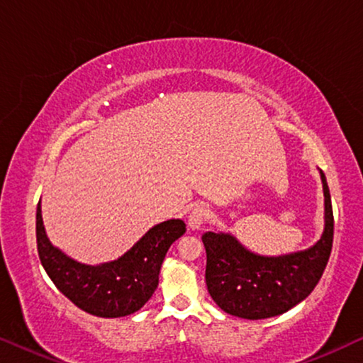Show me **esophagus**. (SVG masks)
I'll use <instances>...</instances> for the list:
<instances>
[{"mask_svg": "<svg viewBox=\"0 0 363 363\" xmlns=\"http://www.w3.org/2000/svg\"><path fill=\"white\" fill-rule=\"evenodd\" d=\"M210 216V210L205 205H196L188 215V226L191 230H200V228L205 225V221Z\"/></svg>", "mask_w": 363, "mask_h": 363, "instance_id": "1", "label": "esophagus"}]
</instances>
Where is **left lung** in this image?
Returning a JSON list of instances; mask_svg holds the SVG:
<instances>
[{"instance_id":"8db88e82","label":"left lung","mask_w":363,"mask_h":363,"mask_svg":"<svg viewBox=\"0 0 363 363\" xmlns=\"http://www.w3.org/2000/svg\"><path fill=\"white\" fill-rule=\"evenodd\" d=\"M324 190V231L314 246L282 256H261L230 233L208 231V292L226 314L241 319H267L284 314L314 291L322 277L334 241V213L329 185L319 170Z\"/></svg>"}]
</instances>
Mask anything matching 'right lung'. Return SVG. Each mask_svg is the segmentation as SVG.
I'll list each match as a JSON object with an SVG mask.
<instances>
[{
  "label": "right lung",
  "mask_w": 363,
  "mask_h": 363,
  "mask_svg": "<svg viewBox=\"0 0 363 363\" xmlns=\"http://www.w3.org/2000/svg\"><path fill=\"white\" fill-rule=\"evenodd\" d=\"M182 220L150 228L125 255L102 264H82L52 246L43 225L41 201L36 210L39 259L54 286L79 309L97 317H123L145 306L158 286L168 247L185 235Z\"/></svg>",
  "instance_id": "add662e5"
}]
</instances>
